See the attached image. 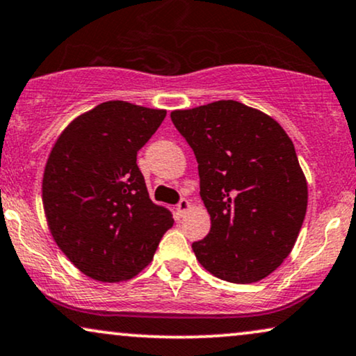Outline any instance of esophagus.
I'll list each match as a JSON object with an SVG mask.
<instances>
[{
    "label": "esophagus",
    "instance_id": "1",
    "mask_svg": "<svg viewBox=\"0 0 356 356\" xmlns=\"http://www.w3.org/2000/svg\"><path fill=\"white\" fill-rule=\"evenodd\" d=\"M188 209H191V202H188L187 199H181V202L177 204V213L182 217V215L186 213Z\"/></svg>",
    "mask_w": 356,
    "mask_h": 356
}]
</instances>
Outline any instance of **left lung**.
<instances>
[{
  "mask_svg": "<svg viewBox=\"0 0 356 356\" xmlns=\"http://www.w3.org/2000/svg\"><path fill=\"white\" fill-rule=\"evenodd\" d=\"M170 120L199 163L211 227L192 250L207 271L250 284L294 248L307 210V181L276 120L235 100L175 110Z\"/></svg>",
  "mask_w": 356,
  "mask_h": 356,
  "instance_id": "1",
  "label": "left lung"
}]
</instances>
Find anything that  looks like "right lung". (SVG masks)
Wrapping results in <instances>:
<instances>
[{
    "label": "right lung",
    "mask_w": 356,
    "mask_h": 356,
    "mask_svg": "<svg viewBox=\"0 0 356 356\" xmlns=\"http://www.w3.org/2000/svg\"><path fill=\"white\" fill-rule=\"evenodd\" d=\"M165 110L113 100L75 118L57 138L42 204L57 246L85 276L120 282L151 263L172 213L149 199L136 154Z\"/></svg>",
    "instance_id": "obj_1"
}]
</instances>
